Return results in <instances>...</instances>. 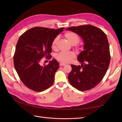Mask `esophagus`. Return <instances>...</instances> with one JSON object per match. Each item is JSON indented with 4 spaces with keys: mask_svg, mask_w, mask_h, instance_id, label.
<instances>
[{
    "mask_svg": "<svg viewBox=\"0 0 122 122\" xmlns=\"http://www.w3.org/2000/svg\"><path fill=\"white\" fill-rule=\"evenodd\" d=\"M66 64L65 63H60V64H59V65H60V66H65Z\"/></svg>",
    "mask_w": 122,
    "mask_h": 122,
    "instance_id": "1",
    "label": "esophagus"
}]
</instances>
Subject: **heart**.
I'll list each match as a JSON object with an SVG mask.
<instances>
[{"instance_id":"heart-1","label":"heart","mask_w":122,"mask_h":122,"mask_svg":"<svg viewBox=\"0 0 122 122\" xmlns=\"http://www.w3.org/2000/svg\"><path fill=\"white\" fill-rule=\"evenodd\" d=\"M64 36L67 41L73 46L78 43L80 41V36L75 32L69 31L65 33ZM59 37H55L51 43V48L53 50L57 49V44L58 41ZM76 49L80 50L81 49V47L80 45L76 46ZM74 54L72 52H61L56 55V59L63 63H69L72 61L74 57Z\"/></svg>"}]
</instances>
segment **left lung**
Here are the masks:
<instances>
[{
  "label": "left lung",
  "instance_id": "obj_1",
  "mask_svg": "<svg viewBox=\"0 0 122 122\" xmlns=\"http://www.w3.org/2000/svg\"><path fill=\"white\" fill-rule=\"evenodd\" d=\"M80 35L84 40V50L78 57L81 66L71 65L68 80L81 92L94 88L103 79L110 62L109 45L104 31L91 25L66 29Z\"/></svg>",
  "mask_w": 122,
  "mask_h": 122
}]
</instances>
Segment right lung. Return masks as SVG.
Returning a JSON list of instances; mask_svg holds the SVG:
<instances>
[{
  "label": "right lung",
  "instance_id": "obj_1",
  "mask_svg": "<svg viewBox=\"0 0 122 122\" xmlns=\"http://www.w3.org/2000/svg\"><path fill=\"white\" fill-rule=\"evenodd\" d=\"M64 29L36 27L19 37L13 57L14 67L23 84L31 90L41 92L53 84L58 62L53 59L44 66L40 63L43 57L51 58V43Z\"/></svg>",
  "mask_w": 122,
  "mask_h": 122
}]
</instances>
